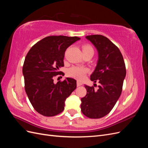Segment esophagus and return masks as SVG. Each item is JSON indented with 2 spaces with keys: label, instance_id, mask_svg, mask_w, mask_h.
Segmentation results:
<instances>
[{
  "label": "esophagus",
  "instance_id": "1",
  "mask_svg": "<svg viewBox=\"0 0 148 148\" xmlns=\"http://www.w3.org/2000/svg\"><path fill=\"white\" fill-rule=\"evenodd\" d=\"M77 86H82V83L81 82H79V81H77Z\"/></svg>",
  "mask_w": 148,
  "mask_h": 148
}]
</instances>
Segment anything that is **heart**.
Masks as SVG:
<instances>
[{
	"label": "heart",
	"instance_id": "heart-1",
	"mask_svg": "<svg viewBox=\"0 0 148 148\" xmlns=\"http://www.w3.org/2000/svg\"><path fill=\"white\" fill-rule=\"evenodd\" d=\"M82 51L83 52H84L87 51H93V49L90 46L88 45V44H86V45L83 46ZM88 69L86 68H84V67L72 66L71 68L69 69L68 74L71 77L81 79L83 78L85 74L88 72Z\"/></svg>",
	"mask_w": 148,
	"mask_h": 148
}]
</instances>
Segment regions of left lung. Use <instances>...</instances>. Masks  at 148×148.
<instances>
[{
	"mask_svg": "<svg viewBox=\"0 0 148 148\" xmlns=\"http://www.w3.org/2000/svg\"><path fill=\"white\" fill-rule=\"evenodd\" d=\"M98 53L97 65L91 80L100 83L97 91L85 84L86 95L82 98V113L91 119H100L108 114L122 93L126 69L119 49L102 35L87 36Z\"/></svg>",
	"mask_w": 148,
	"mask_h": 148,
	"instance_id": "obj_1",
	"label": "left lung"
}]
</instances>
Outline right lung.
I'll return each mask as SVG.
<instances>
[{
	"label": "right lung",
	"mask_w": 148,
	"mask_h": 148,
	"mask_svg": "<svg viewBox=\"0 0 148 148\" xmlns=\"http://www.w3.org/2000/svg\"><path fill=\"white\" fill-rule=\"evenodd\" d=\"M79 39L76 36H48L34 44L26 55L23 66L25 91L39 114L52 117L62 112L66 99L77 88L73 78L54 83L53 78L64 66L66 49Z\"/></svg>",
	"instance_id": "obj_1"
}]
</instances>
